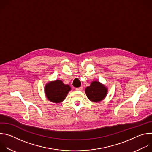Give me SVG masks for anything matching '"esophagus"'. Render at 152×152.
Wrapping results in <instances>:
<instances>
[{
  "instance_id": "obj_1",
  "label": "esophagus",
  "mask_w": 152,
  "mask_h": 152,
  "mask_svg": "<svg viewBox=\"0 0 152 152\" xmlns=\"http://www.w3.org/2000/svg\"><path fill=\"white\" fill-rule=\"evenodd\" d=\"M83 89L82 86H80V87H79V88H76V90H77V91H82Z\"/></svg>"
}]
</instances>
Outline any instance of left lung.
Listing matches in <instances>:
<instances>
[{
    "label": "left lung",
    "mask_w": 152,
    "mask_h": 152,
    "mask_svg": "<svg viewBox=\"0 0 152 152\" xmlns=\"http://www.w3.org/2000/svg\"><path fill=\"white\" fill-rule=\"evenodd\" d=\"M107 92V88L99 81L92 82L90 86L85 89L86 96L93 102H99L103 100L106 96Z\"/></svg>",
    "instance_id": "obj_1"
}]
</instances>
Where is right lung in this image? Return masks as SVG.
<instances>
[{"label": "right lung", "mask_w": 152, "mask_h": 152, "mask_svg": "<svg viewBox=\"0 0 152 152\" xmlns=\"http://www.w3.org/2000/svg\"><path fill=\"white\" fill-rule=\"evenodd\" d=\"M71 90V87L69 85L63 83L61 80L48 83L45 86V94L46 97L52 102L58 103L62 102L68 93Z\"/></svg>", "instance_id": "add662e5"}]
</instances>
